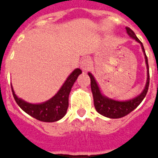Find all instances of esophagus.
I'll list each match as a JSON object with an SVG mask.
<instances>
[{
  "label": "esophagus",
  "mask_w": 158,
  "mask_h": 158,
  "mask_svg": "<svg viewBox=\"0 0 158 158\" xmlns=\"http://www.w3.org/2000/svg\"><path fill=\"white\" fill-rule=\"evenodd\" d=\"M91 66V61L87 58H85L82 61H81V68L83 71H87Z\"/></svg>",
  "instance_id": "obj_1"
}]
</instances>
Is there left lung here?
Wrapping results in <instances>:
<instances>
[{
  "label": "left lung",
  "instance_id": "obj_1",
  "mask_svg": "<svg viewBox=\"0 0 158 158\" xmlns=\"http://www.w3.org/2000/svg\"><path fill=\"white\" fill-rule=\"evenodd\" d=\"M126 30H127V33L128 34L131 38L134 39L135 41L141 44L142 52L145 56V61L146 65H147V69H148L147 82H146L145 87L142 90V92L136 97L127 101H117L104 96L101 92L100 87L98 86L93 75L91 72H88V76L91 78V89H92V95H93L95 108L98 113H100L101 115H102L104 117H108V118H121V117L127 116L131 111H133L134 109L137 108V106L140 105V103L142 102V100L144 99V97H146L147 92L148 91V86H149V80H150V78H149V66H148V57L146 55L143 45L139 39L137 38V35H135V33L133 32L132 30L130 29L129 27H126Z\"/></svg>",
  "mask_w": 158,
  "mask_h": 158
}]
</instances>
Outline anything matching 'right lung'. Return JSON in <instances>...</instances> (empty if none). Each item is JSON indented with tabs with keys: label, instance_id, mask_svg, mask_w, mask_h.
<instances>
[{
	"label": "right lung",
	"instance_id": "add662e5",
	"mask_svg": "<svg viewBox=\"0 0 158 158\" xmlns=\"http://www.w3.org/2000/svg\"><path fill=\"white\" fill-rule=\"evenodd\" d=\"M80 74H81V70L80 68L75 69L66 78L56 94L51 99L42 103L33 104L21 99L16 96L11 85L13 97L17 105L31 117L45 123L56 122L66 115L68 108V97L70 92Z\"/></svg>",
	"mask_w": 158,
	"mask_h": 158
}]
</instances>
